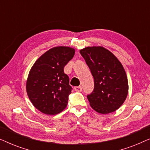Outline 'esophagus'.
Segmentation results:
<instances>
[{
  "mask_svg": "<svg viewBox=\"0 0 150 150\" xmlns=\"http://www.w3.org/2000/svg\"><path fill=\"white\" fill-rule=\"evenodd\" d=\"M74 90H75L76 91L81 92V91H82V90H83V89H82L81 86H79V87H74Z\"/></svg>",
  "mask_w": 150,
  "mask_h": 150,
  "instance_id": "esophagus-1",
  "label": "esophagus"
}]
</instances>
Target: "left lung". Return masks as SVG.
<instances>
[{
    "label": "left lung",
    "instance_id": "left-lung-1",
    "mask_svg": "<svg viewBox=\"0 0 150 150\" xmlns=\"http://www.w3.org/2000/svg\"><path fill=\"white\" fill-rule=\"evenodd\" d=\"M91 70L94 89L87 95L90 106L96 112L108 114L118 109L128 93V79L117 58L102 46L87 47L80 50Z\"/></svg>",
    "mask_w": 150,
    "mask_h": 150
}]
</instances>
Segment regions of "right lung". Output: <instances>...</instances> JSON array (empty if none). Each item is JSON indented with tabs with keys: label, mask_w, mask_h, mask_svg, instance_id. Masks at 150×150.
I'll list each match as a JSON object with an SVG mask.
<instances>
[{
	"label": "right lung",
	"mask_w": 150,
	"mask_h": 150,
	"mask_svg": "<svg viewBox=\"0 0 150 150\" xmlns=\"http://www.w3.org/2000/svg\"><path fill=\"white\" fill-rule=\"evenodd\" d=\"M75 54L66 46L50 49L30 69L26 81V92L37 109L46 115H56L64 110L72 87L64 67Z\"/></svg>",
	"instance_id": "obj_1"
}]
</instances>
